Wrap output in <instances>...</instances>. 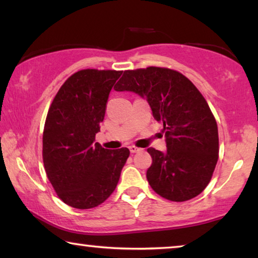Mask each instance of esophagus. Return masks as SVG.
Wrapping results in <instances>:
<instances>
[{"label": "esophagus", "instance_id": "obj_1", "mask_svg": "<svg viewBox=\"0 0 258 258\" xmlns=\"http://www.w3.org/2000/svg\"><path fill=\"white\" fill-rule=\"evenodd\" d=\"M141 150H142L141 148H138V147H135V146H131L130 147V151L132 152V154H135V152H140Z\"/></svg>", "mask_w": 258, "mask_h": 258}]
</instances>
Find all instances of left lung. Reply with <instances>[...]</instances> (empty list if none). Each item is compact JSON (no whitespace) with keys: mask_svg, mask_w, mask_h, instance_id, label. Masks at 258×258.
<instances>
[{"mask_svg":"<svg viewBox=\"0 0 258 258\" xmlns=\"http://www.w3.org/2000/svg\"><path fill=\"white\" fill-rule=\"evenodd\" d=\"M146 99L164 125L167 150L148 148L152 190L172 202L197 197L211 181L218 159V131L208 103L192 82L168 68L125 71L113 87Z\"/></svg>","mask_w":258,"mask_h":258,"instance_id":"obj_1","label":"left lung"}]
</instances>
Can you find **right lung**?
Segmentation results:
<instances>
[{"label": "right lung", "instance_id": "obj_1", "mask_svg": "<svg viewBox=\"0 0 258 258\" xmlns=\"http://www.w3.org/2000/svg\"><path fill=\"white\" fill-rule=\"evenodd\" d=\"M123 72L83 69L60 87L43 132V163L58 197L68 206L102 204L119 181L127 148L104 149L95 142L113 84Z\"/></svg>", "mask_w": 258, "mask_h": 258}]
</instances>
